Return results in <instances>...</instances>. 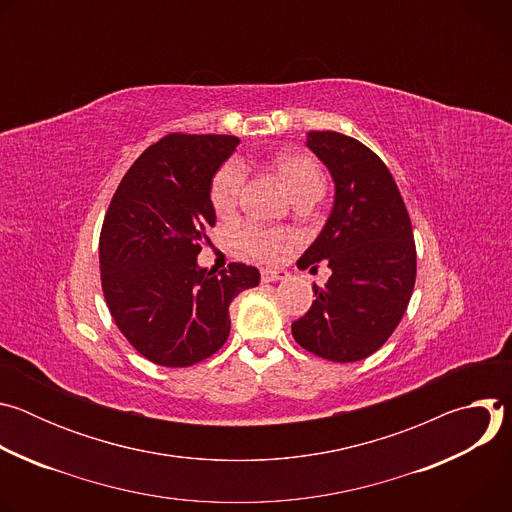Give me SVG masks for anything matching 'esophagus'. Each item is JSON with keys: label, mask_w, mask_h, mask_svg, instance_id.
<instances>
[{"label": "esophagus", "mask_w": 512, "mask_h": 512, "mask_svg": "<svg viewBox=\"0 0 512 512\" xmlns=\"http://www.w3.org/2000/svg\"><path fill=\"white\" fill-rule=\"evenodd\" d=\"M289 273L283 271V269H263L261 271V281L263 283H271V281H279V279H285Z\"/></svg>", "instance_id": "esophagus-1"}]
</instances>
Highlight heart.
I'll return each instance as SVG.
<instances>
[{
	"label": "heart",
	"mask_w": 512,
	"mask_h": 512,
	"mask_svg": "<svg viewBox=\"0 0 512 512\" xmlns=\"http://www.w3.org/2000/svg\"><path fill=\"white\" fill-rule=\"evenodd\" d=\"M277 172L283 184L287 186V190L291 192V196H296L304 190H322V172L318 164L308 156H300V154L281 156L277 160ZM243 178H245V172L239 162H229L218 170V174L212 180V192H210V198L216 210L223 212L235 206ZM243 243L259 259L275 261L289 247L291 235L285 231H263V229L249 227L243 231Z\"/></svg>",
	"instance_id": "obj_1"
}]
</instances>
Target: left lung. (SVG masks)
<instances>
[{
  "mask_svg": "<svg viewBox=\"0 0 512 512\" xmlns=\"http://www.w3.org/2000/svg\"><path fill=\"white\" fill-rule=\"evenodd\" d=\"M306 139L332 176L334 202L300 265L326 261L332 275L314 285L316 300L291 334L316 356L356 362L387 342L407 310L413 229L389 168L367 145L336 131H310Z\"/></svg>",
  "mask_w": 512,
  "mask_h": 512,
  "instance_id": "obj_1",
  "label": "left lung"
}]
</instances>
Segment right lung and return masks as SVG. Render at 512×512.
<instances>
[{"label":"right lung","mask_w":512,"mask_h":512,"mask_svg":"<svg viewBox=\"0 0 512 512\" xmlns=\"http://www.w3.org/2000/svg\"><path fill=\"white\" fill-rule=\"evenodd\" d=\"M239 141L166 135L133 162L105 214L99 263L109 312L129 344L160 367L212 356L229 338L231 302L259 285V269L245 263L221 275L198 265L216 223L212 178Z\"/></svg>","instance_id":"1"}]
</instances>
